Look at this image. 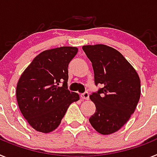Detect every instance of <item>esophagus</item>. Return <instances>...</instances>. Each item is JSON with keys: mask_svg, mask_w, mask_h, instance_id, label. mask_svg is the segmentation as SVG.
I'll return each instance as SVG.
<instances>
[{"mask_svg": "<svg viewBox=\"0 0 157 157\" xmlns=\"http://www.w3.org/2000/svg\"><path fill=\"white\" fill-rule=\"evenodd\" d=\"M81 98L82 100H88L89 99V93L88 92H84L81 94Z\"/></svg>", "mask_w": 157, "mask_h": 157, "instance_id": "obj_1", "label": "esophagus"}]
</instances>
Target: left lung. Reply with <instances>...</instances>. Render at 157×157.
<instances>
[{
    "mask_svg": "<svg viewBox=\"0 0 157 157\" xmlns=\"http://www.w3.org/2000/svg\"><path fill=\"white\" fill-rule=\"evenodd\" d=\"M84 52L91 61L95 85L102 88L90 95L95 113L90 123L102 135L117 132L134 113L140 97L138 74L118 51L104 44L85 45Z\"/></svg>",
    "mask_w": 157,
    "mask_h": 157,
    "instance_id": "8db88e82",
    "label": "left lung"
}]
</instances>
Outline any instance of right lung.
Segmentation results:
<instances>
[{"label": "right lung", "mask_w": 157, "mask_h": 157, "mask_svg": "<svg viewBox=\"0 0 157 157\" xmlns=\"http://www.w3.org/2000/svg\"><path fill=\"white\" fill-rule=\"evenodd\" d=\"M77 53L75 47L44 51L19 78V108L28 123L36 131L48 133L55 130L69 105L79 100L78 94L67 89L68 65Z\"/></svg>", "instance_id": "add662e5"}]
</instances>
